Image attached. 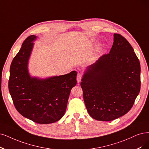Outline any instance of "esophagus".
Masks as SVG:
<instances>
[{
  "label": "esophagus",
  "mask_w": 149,
  "mask_h": 149,
  "mask_svg": "<svg viewBox=\"0 0 149 149\" xmlns=\"http://www.w3.org/2000/svg\"><path fill=\"white\" fill-rule=\"evenodd\" d=\"M81 74L80 73L77 74V81L78 83H80L81 81Z\"/></svg>",
  "instance_id": "34e87169"
}]
</instances>
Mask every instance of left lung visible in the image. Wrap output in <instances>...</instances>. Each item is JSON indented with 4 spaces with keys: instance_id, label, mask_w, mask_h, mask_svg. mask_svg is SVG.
<instances>
[{
    "instance_id": "left-lung-1",
    "label": "left lung",
    "mask_w": 149,
    "mask_h": 149,
    "mask_svg": "<svg viewBox=\"0 0 149 149\" xmlns=\"http://www.w3.org/2000/svg\"><path fill=\"white\" fill-rule=\"evenodd\" d=\"M80 85L90 116L109 122L128 113L141 88V66L126 38L113 34L109 53L86 68Z\"/></svg>"
}]
</instances>
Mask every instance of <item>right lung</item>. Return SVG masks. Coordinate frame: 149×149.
Listing matches in <instances>:
<instances>
[{"label": "right lung", "instance_id": "right-lung-1", "mask_svg": "<svg viewBox=\"0 0 149 149\" xmlns=\"http://www.w3.org/2000/svg\"><path fill=\"white\" fill-rule=\"evenodd\" d=\"M37 36H29L13 58L10 69L8 89L15 108L25 118L39 124L61 118L71 89L77 84V72L46 79L31 77L28 62Z\"/></svg>", "mask_w": 149, "mask_h": 149}]
</instances>
